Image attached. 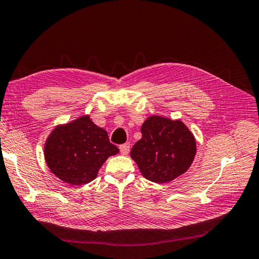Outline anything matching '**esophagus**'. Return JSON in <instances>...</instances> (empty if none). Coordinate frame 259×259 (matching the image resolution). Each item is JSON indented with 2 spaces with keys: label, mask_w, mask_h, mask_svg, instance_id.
I'll use <instances>...</instances> for the list:
<instances>
[{
  "label": "esophagus",
  "mask_w": 259,
  "mask_h": 259,
  "mask_svg": "<svg viewBox=\"0 0 259 259\" xmlns=\"http://www.w3.org/2000/svg\"><path fill=\"white\" fill-rule=\"evenodd\" d=\"M119 151L123 155H127L130 152V143H125V144L119 145Z\"/></svg>",
  "instance_id": "esophagus-1"
}]
</instances>
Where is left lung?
Listing matches in <instances>:
<instances>
[{"label":"left lung","mask_w":259,"mask_h":259,"mask_svg":"<svg viewBox=\"0 0 259 259\" xmlns=\"http://www.w3.org/2000/svg\"><path fill=\"white\" fill-rule=\"evenodd\" d=\"M142 139L131 157L147 180L166 183L187 172L196 156L194 136L181 120L151 116L142 125Z\"/></svg>","instance_id":"obj_1"}]
</instances>
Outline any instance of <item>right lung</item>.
Here are the masks:
<instances>
[{"label":"right lung","mask_w":259,"mask_h":259,"mask_svg":"<svg viewBox=\"0 0 259 259\" xmlns=\"http://www.w3.org/2000/svg\"><path fill=\"white\" fill-rule=\"evenodd\" d=\"M119 152L109 142L107 132L93 123L88 115L57 126L45 144V159L61 181L82 186L96 179L100 166Z\"/></svg>","instance_id":"obj_1"}]
</instances>
